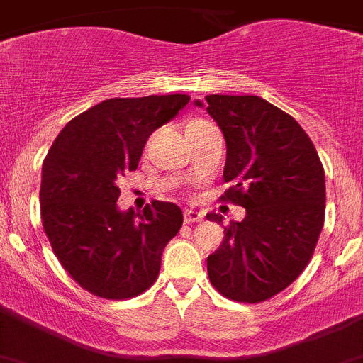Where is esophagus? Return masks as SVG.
Masks as SVG:
<instances>
[{
	"mask_svg": "<svg viewBox=\"0 0 363 363\" xmlns=\"http://www.w3.org/2000/svg\"><path fill=\"white\" fill-rule=\"evenodd\" d=\"M201 220H203V213H200V211H192V209L184 211L185 223H196V221H201Z\"/></svg>",
	"mask_w": 363,
	"mask_h": 363,
	"instance_id": "esophagus-1",
	"label": "esophagus"
}]
</instances>
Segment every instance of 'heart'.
I'll list each match as a JSON object with an SVG mask.
<instances>
[{"label": "heart", "mask_w": 363, "mask_h": 363, "mask_svg": "<svg viewBox=\"0 0 363 363\" xmlns=\"http://www.w3.org/2000/svg\"><path fill=\"white\" fill-rule=\"evenodd\" d=\"M191 123H194V121H191Z\"/></svg>", "instance_id": "obj_1"}]
</instances>
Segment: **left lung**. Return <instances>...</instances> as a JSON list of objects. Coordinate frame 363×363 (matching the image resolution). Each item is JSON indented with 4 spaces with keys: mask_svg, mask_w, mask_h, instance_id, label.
Listing matches in <instances>:
<instances>
[{
    "mask_svg": "<svg viewBox=\"0 0 363 363\" xmlns=\"http://www.w3.org/2000/svg\"><path fill=\"white\" fill-rule=\"evenodd\" d=\"M227 143L221 201L242 205L207 258L214 289L258 303L281 293L307 267L325 218V174L298 121L259 96H205ZM201 107V101H196ZM221 223V214H207Z\"/></svg>",
    "mask_w": 363,
    "mask_h": 363,
    "instance_id": "8db88e82",
    "label": "left lung"
}]
</instances>
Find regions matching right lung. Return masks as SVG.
<instances>
[{"instance_id": "right-lung-1", "label": "right lung", "mask_w": 363, "mask_h": 363, "mask_svg": "<svg viewBox=\"0 0 363 363\" xmlns=\"http://www.w3.org/2000/svg\"><path fill=\"white\" fill-rule=\"evenodd\" d=\"M187 94L112 98L70 120L41 169L40 209L54 255L79 287L127 300L156 281L162 252L184 214L154 200L142 213L118 209V179L136 171L154 130L189 104Z\"/></svg>"}]
</instances>
